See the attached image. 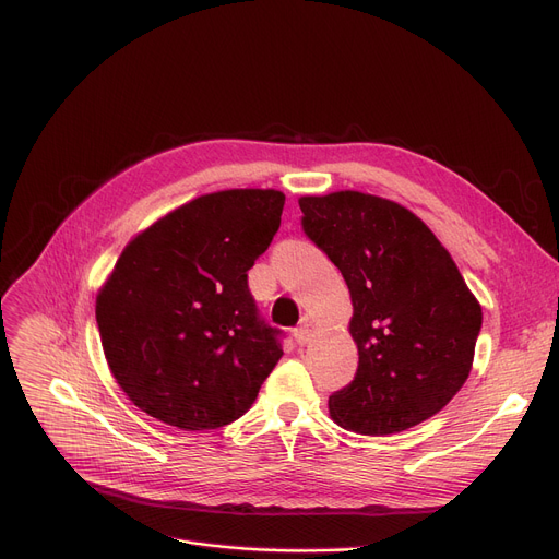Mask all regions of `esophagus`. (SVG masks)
Instances as JSON below:
<instances>
[{
    "label": "esophagus",
    "instance_id": "obj_1",
    "mask_svg": "<svg viewBox=\"0 0 559 559\" xmlns=\"http://www.w3.org/2000/svg\"><path fill=\"white\" fill-rule=\"evenodd\" d=\"M312 335H314L312 319H310V317H304V319H301V326L295 329V337H297L299 344H308V342L312 340Z\"/></svg>",
    "mask_w": 559,
    "mask_h": 559
}]
</instances>
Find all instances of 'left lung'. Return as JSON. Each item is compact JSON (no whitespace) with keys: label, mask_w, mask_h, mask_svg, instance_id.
<instances>
[{"label":"left lung","mask_w":559,"mask_h":559,"mask_svg":"<svg viewBox=\"0 0 559 559\" xmlns=\"http://www.w3.org/2000/svg\"><path fill=\"white\" fill-rule=\"evenodd\" d=\"M301 228L342 272L358 371L329 399L360 435H392L437 415L464 385L483 310L449 251L403 205L344 190L301 197Z\"/></svg>","instance_id":"8db88e82"}]
</instances>
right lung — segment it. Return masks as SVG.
I'll list each match as a JSON object with an SVG mask.
<instances>
[{
    "instance_id": "right-lung-1",
    "label": "right lung",
    "mask_w": 559,
    "mask_h": 559,
    "mask_svg": "<svg viewBox=\"0 0 559 559\" xmlns=\"http://www.w3.org/2000/svg\"><path fill=\"white\" fill-rule=\"evenodd\" d=\"M278 190H224L176 209L122 251L97 297L108 367L146 415L183 430L240 419L283 356L249 270L281 226Z\"/></svg>"
}]
</instances>
